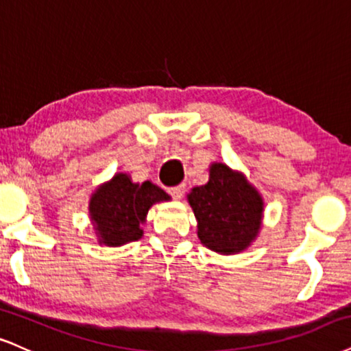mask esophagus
Returning a JSON list of instances; mask_svg holds the SVG:
<instances>
[{
	"label": "esophagus",
	"mask_w": 351,
	"mask_h": 351,
	"mask_svg": "<svg viewBox=\"0 0 351 351\" xmlns=\"http://www.w3.org/2000/svg\"><path fill=\"white\" fill-rule=\"evenodd\" d=\"M184 184H178V186H173V188H170L168 189V193L171 194L173 197H175V199H181V197H183V194H184Z\"/></svg>",
	"instance_id": "esophagus-1"
}]
</instances>
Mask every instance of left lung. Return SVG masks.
I'll use <instances>...</instances> for the list:
<instances>
[{
  "label": "left lung",
  "instance_id": "8db88e82",
  "mask_svg": "<svg viewBox=\"0 0 351 351\" xmlns=\"http://www.w3.org/2000/svg\"><path fill=\"white\" fill-rule=\"evenodd\" d=\"M197 237L209 250L234 255L250 247L261 229L263 199L242 173L213 163L209 181L188 194Z\"/></svg>",
  "mask_w": 351,
  "mask_h": 351
}]
</instances>
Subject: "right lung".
<instances>
[{
	"mask_svg": "<svg viewBox=\"0 0 351 351\" xmlns=\"http://www.w3.org/2000/svg\"><path fill=\"white\" fill-rule=\"evenodd\" d=\"M170 196L150 181L132 183L129 175L116 173L111 181L101 184L90 199V217L98 242L108 247L135 242L142 237L141 226L155 202Z\"/></svg>",
	"mask_w": 351,
	"mask_h": 351,
	"instance_id": "add662e5",
	"label": "right lung"
}]
</instances>
